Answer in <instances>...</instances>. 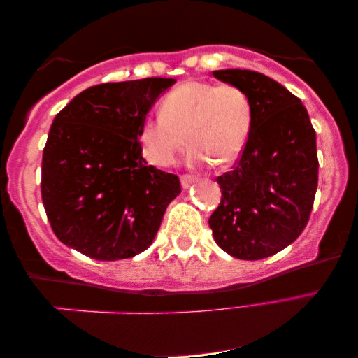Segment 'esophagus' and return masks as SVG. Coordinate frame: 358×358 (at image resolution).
I'll use <instances>...</instances> for the list:
<instances>
[{
	"label": "esophagus",
	"instance_id": "esophagus-1",
	"mask_svg": "<svg viewBox=\"0 0 358 358\" xmlns=\"http://www.w3.org/2000/svg\"><path fill=\"white\" fill-rule=\"evenodd\" d=\"M193 180H195V178H193V176L184 174L182 178H180V184H182L184 189H189V187L193 184Z\"/></svg>",
	"mask_w": 358,
	"mask_h": 358
}]
</instances>
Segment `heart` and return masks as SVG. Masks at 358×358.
Listing matches in <instances>:
<instances>
[{"mask_svg": "<svg viewBox=\"0 0 358 358\" xmlns=\"http://www.w3.org/2000/svg\"><path fill=\"white\" fill-rule=\"evenodd\" d=\"M252 127L254 104L241 87L187 80L163 96L160 114L144 117L138 141L155 166L171 165L187 143L192 165L230 166L248 145Z\"/></svg>", "mask_w": 358, "mask_h": 358, "instance_id": "obj_1", "label": "heart"}]
</instances>
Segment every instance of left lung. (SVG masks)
<instances>
[{
	"mask_svg": "<svg viewBox=\"0 0 358 358\" xmlns=\"http://www.w3.org/2000/svg\"><path fill=\"white\" fill-rule=\"evenodd\" d=\"M213 74L249 93L254 127L236 165L217 178L222 200L209 227L234 259H266L294 243L311 215L319 179L315 131L301 99L274 79L249 69Z\"/></svg>",
	"mask_w": 358,
	"mask_h": 358,
	"instance_id": "1",
	"label": "left lung"
}]
</instances>
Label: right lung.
<instances>
[{
    "mask_svg": "<svg viewBox=\"0 0 358 358\" xmlns=\"http://www.w3.org/2000/svg\"><path fill=\"white\" fill-rule=\"evenodd\" d=\"M176 79L109 82L80 92L55 115L43 154L41 193L52 230L95 260H122L154 241L176 174L149 166L139 125Z\"/></svg>",
    "mask_w": 358,
    "mask_h": 358,
    "instance_id": "right-lung-1",
    "label": "right lung"
}]
</instances>
